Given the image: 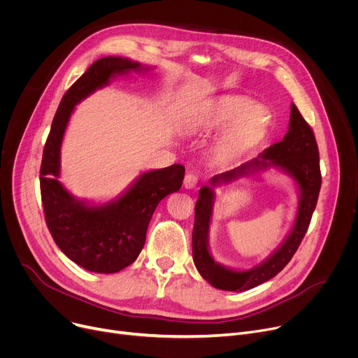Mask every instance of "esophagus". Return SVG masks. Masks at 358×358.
I'll return each instance as SVG.
<instances>
[{
  "label": "esophagus",
  "instance_id": "34e87169",
  "mask_svg": "<svg viewBox=\"0 0 358 358\" xmlns=\"http://www.w3.org/2000/svg\"><path fill=\"white\" fill-rule=\"evenodd\" d=\"M197 181H199V177L193 173H187L185 177H184V187L185 189H194V187L197 185Z\"/></svg>",
  "mask_w": 358,
  "mask_h": 358
}]
</instances>
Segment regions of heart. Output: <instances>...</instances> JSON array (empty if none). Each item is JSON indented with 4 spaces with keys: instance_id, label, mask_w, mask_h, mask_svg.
Listing matches in <instances>:
<instances>
[{
    "instance_id": "1",
    "label": "heart",
    "mask_w": 358,
    "mask_h": 358,
    "mask_svg": "<svg viewBox=\"0 0 358 358\" xmlns=\"http://www.w3.org/2000/svg\"><path fill=\"white\" fill-rule=\"evenodd\" d=\"M270 111L251 99L223 96L201 107L187 119L193 134H210L224 129L213 146V159L229 165L257 149L268 135Z\"/></svg>"
}]
</instances>
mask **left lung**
<instances>
[{"instance_id": "1", "label": "left lung", "mask_w": 358, "mask_h": 358, "mask_svg": "<svg viewBox=\"0 0 358 358\" xmlns=\"http://www.w3.org/2000/svg\"><path fill=\"white\" fill-rule=\"evenodd\" d=\"M267 167H277L286 172L298 185L299 206L294 228L284 243L261 265L239 272L220 266L208 251V231L214 203V187L229 183L242 176H248ZM321 168H319V150L313 130L300 115L294 104L290 107L289 130L283 141H280L258 158L242 164L210 180V185H204L199 192V200L194 209L193 228V259L201 277L213 287L228 292H245L271 280L283 270L302 242L321 190Z\"/></svg>"}]
</instances>
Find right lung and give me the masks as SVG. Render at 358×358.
<instances>
[{
    "mask_svg": "<svg viewBox=\"0 0 358 358\" xmlns=\"http://www.w3.org/2000/svg\"><path fill=\"white\" fill-rule=\"evenodd\" d=\"M148 69L120 56L94 62L65 92L45 143L41 193L49 232L69 259L92 273H117L138 258L158 203L181 189L185 169L174 164L143 173L117 199L90 204L75 199L59 181L62 139L75 106L117 75Z\"/></svg>",
    "mask_w": 358,
    "mask_h": 358,
    "instance_id": "1",
    "label": "right lung"
}]
</instances>
